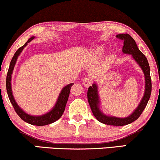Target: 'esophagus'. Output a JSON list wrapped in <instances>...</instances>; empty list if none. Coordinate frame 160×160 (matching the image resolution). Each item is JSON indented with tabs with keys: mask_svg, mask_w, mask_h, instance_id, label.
Returning <instances> with one entry per match:
<instances>
[{
	"mask_svg": "<svg viewBox=\"0 0 160 160\" xmlns=\"http://www.w3.org/2000/svg\"><path fill=\"white\" fill-rule=\"evenodd\" d=\"M82 84L85 87H88L92 86V79L89 78H85L83 80H82Z\"/></svg>",
	"mask_w": 160,
	"mask_h": 160,
	"instance_id": "1",
	"label": "esophagus"
}]
</instances>
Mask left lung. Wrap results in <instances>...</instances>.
I'll list each match as a JSON object with an SVG mask.
<instances>
[{
	"label": "left lung",
	"instance_id": "8db88e82",
	"mask_svg": "<svg viewBox=\"0 0 160 160\" xmlns=\"http://www.w3.org/2000/svg\"><path fill=\"white\" fill-rule=\"evenodd\" d=\"M116 37L123 40V53L132 54L134 59L138 62L144 72L145 78V90L142 100L132 114L128 117H125V118H118V117L106 116L100 112L98 106L99 98L98 87L96 84H93L92 86H90L88 88V92H87V98H88V103H89L93 114L99 122L109 125L122 126V125L130 124L139 118L146 107L149 98H150L152 85H151L150 66H149L148 62L146 57L137 47L135 40L128 34H120V35H117Z\"/></svg>",
	"mask_w": 160,
	"mask_h": 160
}]
</instances>
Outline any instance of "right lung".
<instances>
[{"instance_id": "obj_1", "label": "right lung", "mask_w": 160, "mask_h": 160, "mask_svg": "<svg viewBox=\"0 0 160 160\" xmlns=\"http://www.w3.org/2000/svg\"><path fill=\"white\" fill-rule=\"evenodd\" d=\"M35 37L30 38L28 41L24 44L23 46L20 47L16 51V52L14 54L12 59L11 62H10V65L9 70H8L7 72V91L8 97H9V99L11 102L12 105L14 109H15V112L17 113L18 116H19L23 121H25L27 123H29L31 125H38V126H42V125H46L51 124L52 122H54L55 121L61 117V116L63 114L64 111H65V108L66 106V102H67L68 96H69L70 93V89L72 88V86H73L74 83L68 84L67 86L64 87L62 88V90L60 92L59 95V98H58V100L57 101V103L55 106L54 107V108L52 109L51 112H49L47 114L42 115V116L39 117H35V116H31V115H29L26 114L25 112H23L22 109L20 108L19 106H18V104L16 103L15 99H14V97L12 95V88H11V78H12V74L14 66L15 65L16 60L18 59V57L19 56V54H21L22 50L23 49V48L27 45L28 43H29L32 40H33Z\"/></svg>"}]
</instances>
